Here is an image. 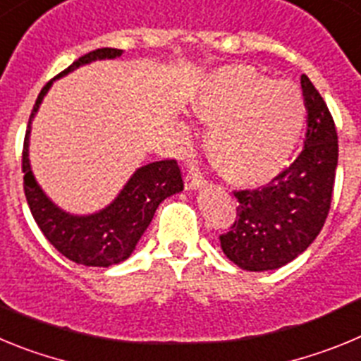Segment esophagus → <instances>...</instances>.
<instances>
[{"mask_svg": "<svg viewBox=\"0 0 361 361\" xmlns=\"http://www.w3.org/2000/svg\"><path fill=\"white\" fill-rule=\"evenodd\" d=\"M204 184V177L200 173H188L184 177V186L186 190H199Z\"/></svg>", "mask_w": 361, "mask_h": 361, "instance_id": "1", "label": "esophagus"}]
</instances>
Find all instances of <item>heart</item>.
<instances>
[{
  "label": "heart",
  "instance_id": "1",
  "mask_svg": "<svg viewBox=\"0 0 361 361\" xmlns=\"http://www.w3.org/2000/svg\"><path fill=\"white\" fill-rule=\"evenodd\" d=\"M191 108L209 124L206 146L219 170L242 186L269 183L282 173L304 132L305 104L298 88L250 66L213 73Z\"/></svg>",
  "mask_w": 361,
  "mask_h": 361
}]
</instances>
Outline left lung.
<instances>
[{
	"label": "left lung",
	"instance_id": "8db88e82",
	"mask_svg": "<svg viewBox=\"0 0 361 361\" xmlns=\"http://www.w3.org/2000/svg\"><path fill=\"white\" fill-rule=\"evenodd\" d=\"M307 133L289 168L257 190L235 191L237 216L220 245L245 271L279 269L318 237L329 215L338 166V135L320 92L302 75Z\"/></svg>",
	"mask_w": 361,
	"mask_h": 361
}]
</instances>
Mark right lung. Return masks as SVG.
<instances>
[{
    "mask_svg": "<svg viewBox=\"0 0 361 361\" xmlns=\"http://www.w3.org/2000/svg\"><path fill=\"white\" fill-rule=\"evenodd\" d=\"M119 49H97L85 54L73 61L57 78L66 75L78 66L97 59H114L119 57ZM56 78V79H57ZM52 86L49 81L43 86L28 119L27 133L23 142V190L27 197L32 216L39 226L47 240L61 255L75 264L92 267H110L123 262L135 250L137 242L152 222L159 204L178 191H183V173L175 159L149 162L132 175L126 186L121 190L117 199L94 215H70L57 208L56 204L44 195L39 184L32 175L28 162V135L30 124L44 94Z\"/></svg>",
    "mask_w": 361,
    "mask_h": 361,
    "instance_id": "1",
    "label": "right lung"
}]
</instances>
